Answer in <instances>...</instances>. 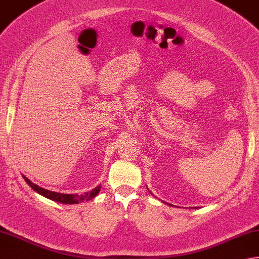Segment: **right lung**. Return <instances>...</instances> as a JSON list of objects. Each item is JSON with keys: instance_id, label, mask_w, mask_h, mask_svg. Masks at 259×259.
<instances>
[{"instance_id": "add662e5", "label": "right lung", "mask_w": 259, "mask_h": 259, "mask_svg": "<svg viewBox=\"0 0 259 259\" xmlns=\"http://www.w3.org/2000/svg\"><path fill=\"white\" fill-rule=\"evenodd\" d=\"M23 178H24L25 182L28 183L29 186L34 190V191L42 194V196L46 197V198H48L50 200H54V201L60 202V203H66V204H77L79 202L87 201V200H91V199L96 197L98 192L100 191V187H97V188H95L94 190H92V191L85 192L82 194H63V193L52 192V191H49V190L40 188V187L36 186V184L31 182L29 179H26L25 177H23Z\"/></svg>"}]
</instances>
